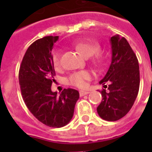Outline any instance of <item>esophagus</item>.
<instances>
[{"label":"esophagus","instance_id":"1","mask_svg":"<svg viewBox=\"0 0 152 152\" xmlns=\"http://www.w3.org/2000/svg\"><path fill=\"white\" fill-rule=\"evenodd\" d=\"M89 91H80V95L81 97L83 96V95H88L89 94Z\"/></svg>","mask_w":152,"mask_h":152}]
</instances>
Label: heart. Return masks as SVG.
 Returning <instances> with one entry per match:
<instances>
[{
    "mask_svg": "<svg viewBox=\"0 0 152 152\" xmlns=\"http://www.w3.org/2000/svg\"><path fill=\"white\" fill-rule=\"evenodd\" d=\"M76 50H78L82 55L86 57H90L94 56L92 61L95 64L100 65L102 62V57L99 54L101 46L99 43L96 42H80L76 44ZM97 54L96 55V53ZM52 62L55 69H59L61 65V53L60 50H55L52 53ZM91 74L87 70L75 72L72 73L68 78L69 84L77 87V88H85L87 85V81L91 80Z\"/></svg>",
    "mask_w": 152,
    "mask_h": 152,
    "instance_id": "obj_1",
    "label": "heart"
}]
</instances>
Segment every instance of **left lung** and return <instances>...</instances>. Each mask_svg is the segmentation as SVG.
Here are the masks:
<instances>
[{"label": "left lung", "mask_w": 152, "mask_h": 152, "mask_svg": "<svg viewBox=\"0 0 152 152\" xmlns=\"http://www.w3.org/2000/svg\"><path fill=\"white\" fill-rule=\"evenodd\" d=\"M110 44V66L99 82L107 91H101L102 100L97 112L104 120L115 121L126 115L134 104L139 91L140 69L137 56L124 37H111ZM106 83L110 84L105 86Z\"/></svg>", "instance_id": "left-lung-1"}]
</instances>
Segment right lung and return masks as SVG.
I'll return each mask as SVG.
<instances>
[{
	"instance_id": "obj_1",
	"label": "right lung",
	"mask_w": 152,
	"mask_h": 152,
	"mask_svg": "<svg viewBox=\"0 0 152 152\" xmlns=\"http://www.w3.org/2000/svg\"><path fill=\"white\" fill-rule=\"evenodd\" d=\"M58 36L38 39L28 47L19 71L23 99L31 113L44 125L52 128L66 125L72 118L78 91L64 89L60 95L51 91L55 70L52 50Z\"/></svg>"
}]
</instances>
